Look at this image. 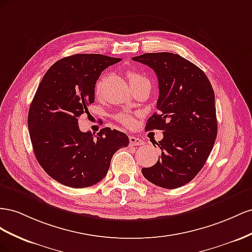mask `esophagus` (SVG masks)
<instances>
[{"instance_id": "esophagus-1", "label": "esophagus", "mask_w": 252, "mask_h": 252, "mask_svg": "<svg viewBox=\"0 0 252 252\" xmlns=\"http://www.w3.org/2000/svg\"><path fill=\"white\" fill-rule=\"evenodd\" d=\"M128 140H130L131 146H141V145H143V141L139 137H136V136H130V137H128Z\"/></svg>"}]
</instances>
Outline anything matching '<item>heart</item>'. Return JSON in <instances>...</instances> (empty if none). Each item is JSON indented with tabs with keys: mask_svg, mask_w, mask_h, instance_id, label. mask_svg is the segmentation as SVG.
Returning a JSON list of instances; mask_svg holds the SVG:
<instances>
[{
	"mask_svg": "<svg viewBox=\"0 0 252 252\" xmlns=\"http://www.w3.org/2000/svg\"><path fill=\"white\" fill-rule=\"evenodd\" d=\"M127 77H128V80H130V84L135 83L137 81H140V80H145V79H146V78H143L140 74L136 73V71H133V70L128 71ZM101 84H102V79H100V80L96 83V88H95L97 94L100 92V89H101ZM117 118L121 122V124H124L125 126H132L133 122H134L133 117L128 114H119Z\"/></svg>",
	"mask_w": 252,
	"mask_h": 252,
	"instance_id": "b5f03b06",
	"label": "heart"
}]
</instances>
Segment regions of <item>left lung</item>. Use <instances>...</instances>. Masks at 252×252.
Segmentation results:
<instances>
[{"instance_id":"obj_1","label":"left lung","mask_w":252,"mask_h":252,"mask_svg":"<svg viewBox=\"0 0 252 252\" xmlns=\"http://www.w3.org/2000/svg\"><path fill=\"white\" fill-rule=\"evenodd\" d=\"M133 60L150 66L158 78L157 112L146 131L163 134L156 142L161 156L153 167L142 168V175L158 187L179 188L202 170L217 139L212 85L202 69L177 54L149 53Z\"/></svg>"}]
</instances>
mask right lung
I'll list each match as a JSON object with an SVG mask.
<instances>
[{
  "label": "right lung",
  "instance_id": "add662e5",
  "mask_svg": "<svg viewBox=\"0 0 252 252\" xmlns=\"http://www.w3.org/2000/svg\"><path fill=\"white\" fill-rule=\"evenodd\" d=\"M120 58L100 54L65 57L42 78L28 112L34 156L46 173L70 188H86L105 177L113 155L128 146L126 134L103 127L81 132L78 118L95 101L101 71Z\"/></svg>",
  "mask_w": 252,
  "mask_h": 252
}]
</instances>
